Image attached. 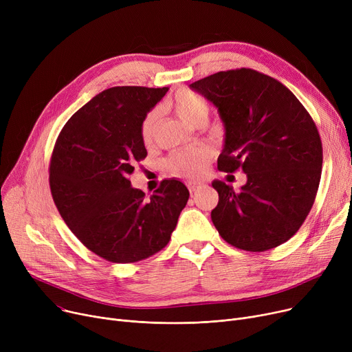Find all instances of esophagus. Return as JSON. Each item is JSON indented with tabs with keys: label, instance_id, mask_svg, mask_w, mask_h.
Instances as JSON below:
<instances>
[{
	"label": "esophagus",
	"instance_id": "esophagus-1",
	"mask_svg": "<svg viewBox=\"0 0 352 352\" xmlns=\"http://www.w3.org/2000/svg\"><path fill=\"white\" fill-rule=\"evenodd\" d=\"M187 187H188V190H190L191 194H194L195 191H198V190L201 188V186H199V184H197V182H188Z\"/></svg>",
	"mask_w": 352,
	"mask_h": 352
}]
</instances>
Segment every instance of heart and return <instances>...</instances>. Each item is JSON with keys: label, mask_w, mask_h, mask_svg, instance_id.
<instances>
[{"label": "heart", "mask_w": 352, "mask_h": 352, "mask_svg": "<svg viewBox=\"0 0 352 352\" xmlns=\"http://www.w3.org/2000/svg\"><path fill=\"white\" fill-rule=\"evenodd\" d=\"M168 108L173 113L190 126H202L210 116L208 101L191 89H179L170 101ZM158 125V113L150 111L140 126V135L145 145L154 142ZM212 158V151L208 146H197L190 150H181L173 153L166 160L168 170L181 178L197 179L204 175L207 166Z\"/></svg>", "instance_id": "1"}]
</instances>
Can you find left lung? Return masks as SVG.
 <instances>
[{
    "instance_id": "8db88e82",
    "label": "left lung",
    "mask_w": 352,
    "mask_h": 352,
    "mask_svg": "<svg viewBox=\"0 0 352 352\" xmlns=\"http://www.w3.org/2000/svg\"><path fill=\"white\" fill-rule=\"evenodd\" d=\"M217 108L226 126L218 170L247 174L235 192L215 179L211 219L228 244L263 252L300 230L318 191L322 144L316 122L280 81L251 68L219 71L190 85Z\"/></svg>"
}]
</instances>
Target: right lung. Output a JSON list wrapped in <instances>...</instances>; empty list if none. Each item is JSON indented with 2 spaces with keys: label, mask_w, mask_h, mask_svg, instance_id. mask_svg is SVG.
Wrapping results in <instances>:
<instances>
[{
  "label": "right lung",
  "mask_w": 352,
  "mask_h": 352,
  "mask_svg": "<svg viewBox=\"0 0 352 352\" xmlns=\"http://www.w3.org/2000/svg\"><path fill=\"white\" fill-rule=\"evenodd\" d=\"M168 91L113 87L74 114L55 141L50 188L68 228L109 263H137L170 243L190 192L178 179H162L146 198L129 174L146 157L140 126Z\"/></svg>",
  "instance_id": "add662e5"
}]
</instances>
